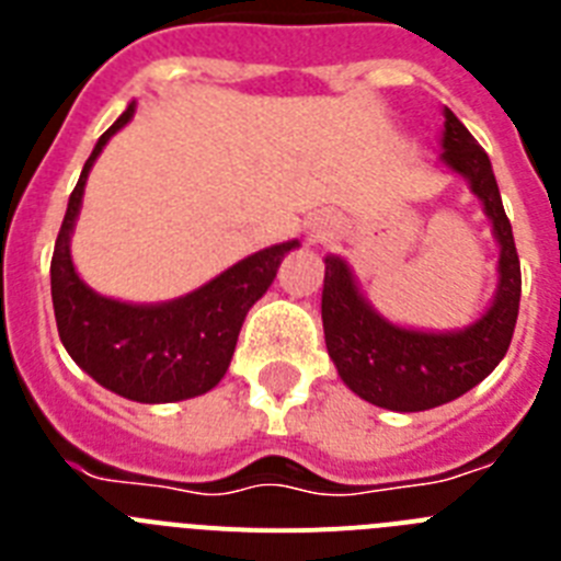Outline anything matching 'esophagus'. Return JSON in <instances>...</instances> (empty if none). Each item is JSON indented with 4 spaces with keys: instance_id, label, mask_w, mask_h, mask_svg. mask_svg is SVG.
<instances>
[{
    "instance_id": "34e87169",
    "label": "esophagus",
    "mask_w": 561,
    "mask_h": 561,
    "mask_svg": "<svg viewBox=\"0 0 561 561\" xmlns=\"http://www.w3.org/2000/svg\"><path fill=\"white\" fill-rule=\"evenodd\" d=\"M329 219H314V225H309L311 241H320V238L329 236Z\"/></svg>"
}]
</instances>
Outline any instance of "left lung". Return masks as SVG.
I'll return each instance as SVG.
<instances>
[{"instance_id": "left-lung-1", "label": "left lung", "mask_w": 561, "mask_h": 561, "mask_svg": "<svg viewBox=\"0 0 561 561\" xmlns=\"http://www.w3.org/2000/svg\"><path fill=\"white\" fill-rule=\"evenodd\" d=\"M440 165L466 180L492 221L500 247L497 289L483 314L463 329L421 331L399 325L362 295L348 261L325 255L323 331L340 379L359 399L393 413H421L455 401L485 379L512 345L519 311V257L489 153L444 106Z\"/></svg>"}]
</instances>
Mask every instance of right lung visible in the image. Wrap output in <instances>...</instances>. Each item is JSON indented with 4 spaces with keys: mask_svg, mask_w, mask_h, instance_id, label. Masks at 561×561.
Masks as SVG:
<instances>
[{
    "mask_svg": "<svg viewBox=\"0 0 561 561\" xmlns=\"http://www.w3.org/2000/svg\"><path fill=\"white\" fill-rule=\"evenodd\" d=\"M134 108L137 103L131 101L89 153L58 230L49 284L58 336L78 368L123 399L168 404L207 393L225 379L247 311L264 297L280 261L300 241L291 238L264 247L227 266L199 289L162 304H126L83 284L69 250L83 187L106 142L128 126Z\"/></svg>",
    "mask_w": 561,
    "mask_h": 561,
    "instance_id": "right-lung-1",
    "label": "right lung"
}]
</instances>
